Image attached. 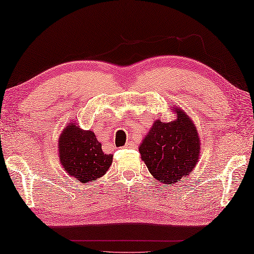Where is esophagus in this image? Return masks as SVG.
<instances>
[{
	"label": "esophagus",
	"instance_id": "34e87169",
	"mask_svg": "<svg viewBox=\"0 0 254 254\" xmlns=\"http://www.w3.org/2000/svg\"><path fill=\"white\" fill-rule=\"evenodd\" d=\"M132 146H134V144H132L131 142H127L126 144H125V146H124V148H131Z\"/></svg>",
	"mask_w": 254,
	"mask_h": 254
}]
</instances>
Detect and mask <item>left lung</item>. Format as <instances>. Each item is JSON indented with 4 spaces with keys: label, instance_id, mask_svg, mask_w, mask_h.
Masks as SVG:
<instances>
[{
    "label": "left lung",
    "instance_id": "obj_1",
    "mask_svg": "<svg viewBox=\"0 0 254 254\" xmlns=\"http://www.w3.org/2000/svg\"><path fill=\"white\" fill-rule=\"evenodd\" d=\"M177 119L170 123L156 120L139 146L148 171L162 184H176L196 166L200 143L189 116L174 108Z\"/></svg>",
    "mask_w": 254,
    "mask_h": 254
}]
</instances>
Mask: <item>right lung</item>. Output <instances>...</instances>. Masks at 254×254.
Segmentation results:
<instances>
[{
	"label": "right lung",
	"mask_w": 254,
	"mask_h": 254,
	"mask_svg": "<svg viewBox=\"0 0 254 254\" xmlns=\"http://www.w3.org/2000/svg\"><path fill=\"white\" fill-rule=\"evenodd\" d=\"M60 161L66 172L83 184L101 178L112 163V154L102 152L94 132L68 124L58 142Z\"/></svg>",
	"instance_id": "obj_1"
}]
</instances>
